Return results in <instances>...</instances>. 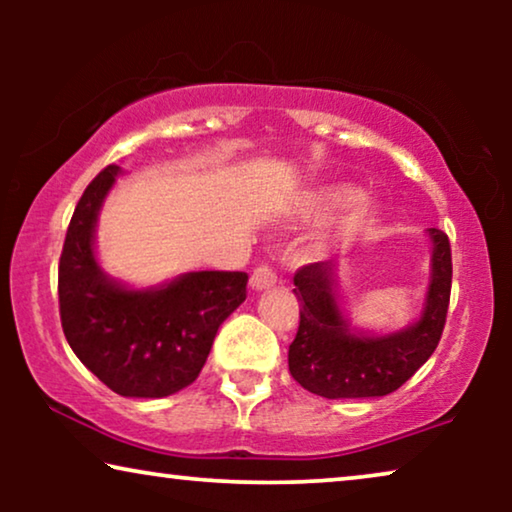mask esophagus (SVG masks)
Instances as JSON below:
<instances>
[{
	"label": "esophagus",
	"mask_w": 512,
	"mask_h": 512,
	"mask_svg": "<svg viewBox=\"0 0 512 512\" xmlns=\"http://www.w3.org/2000/svg\"><path fill=\"white\" fill-rule=\"evenodd\" d=\"M249 284L254 291H268L277 284V275L268 268V265H261V268H256L254 272H251Z\"/></svg>",
	"instance_id": "1"
}]
</instances>
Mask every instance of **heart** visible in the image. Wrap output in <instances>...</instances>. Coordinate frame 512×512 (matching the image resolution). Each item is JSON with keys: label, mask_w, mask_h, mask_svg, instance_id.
<instances>
[{"label": "heart", "mask_w": 512, "mask_h": 512, "mask_svg": "<svg viewBox=\"0 0 512 512\" xmlns=\"http://www.w3.org/2000/svg\"><path fill=\"white\" fill-rule=\"evenodd\" d=\"M300 209L307 219L328 221L342 216V235H361L380 216V207L370 198H361V191L352 184H324L305 193Z\"/></svg>", "instance_id": "1"}]
</instances>
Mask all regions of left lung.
Returning a JSON list of instances; mask_svg holds the SVG:
<instances>
[{
	"label": "left lung",
	"mask_w": 512,
	"mask_h": 512,
	"mask_svg": "<svg viewBox=\"0 0 512 512\" xmlns=\"http://www.w3.org/2000/svg\"><path fill=\"white\" fill-rule=\"evenodd\" d=\"M429 286L419 317L396 331H368L345 312L338 265H305L293 277L300 326L289 347V370L300 387L324 398H377L396 391L429 361L445 326L452 289L450 240L426 230Z\"/></svg>",
	"instance_id": "obj_1"
}]
</instances>
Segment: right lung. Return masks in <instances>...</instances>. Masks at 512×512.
Segmentation results:
<instances>
[{
	"instance_id": "add662e5",
	"label": "right lung",
	"mask_w": 512,
	"mask_h": 512,
	"mask_svg": "<svg viewBox=\"0 0 512 512\" xmlns=\"http://www.w3.org/2000/svg\"><path fill=\"white\" fill-rule=\"evenodd\" d=\"M109 165L90 181L67 228L58 270L62 331L79 361L125 398H165L195 382L216 331L247 298L244 272L195 270L153 286L107 275L95 230L123 177Z\"/></svg>"
}]
</instances>
